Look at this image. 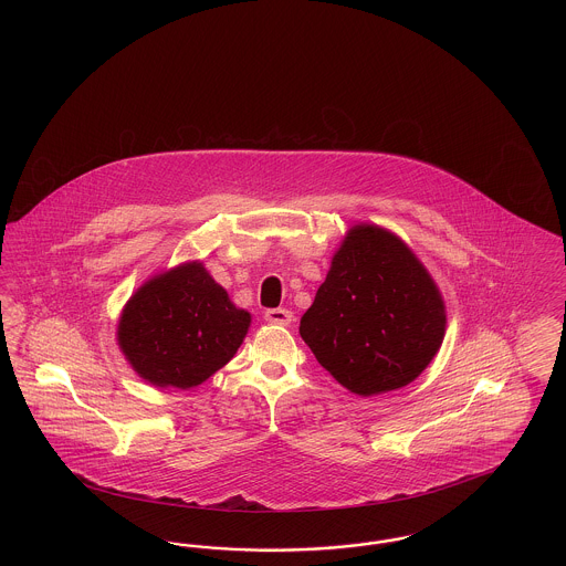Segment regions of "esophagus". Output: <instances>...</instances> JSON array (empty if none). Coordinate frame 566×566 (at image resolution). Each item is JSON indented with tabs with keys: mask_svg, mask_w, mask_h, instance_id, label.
<instances>
[{
	"mask_svg": "<svg viewBox=\"0 0 566 566\" xmlns=\"http://www.w3.org/2000/svg\"><path fill=\"white\" fill-rule=\"evenodd\" d=\"M265 321L271 324H280V326H289L293 323V312L284 310V307H275L265 312Z\"/></svg>",
	"mask_w": 566,
	"mask_h": 566,
	"instance_id": "esophagus-1",
	"label": "esophagus"
}]
</instances>
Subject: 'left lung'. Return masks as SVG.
<instances>
[{
	"label": "left lung",
	"mask_w": 566,
	"mask_h": 566,
	"mask_svg": "<svg viewBox=\"0 0 566 566\" xmlns=\"http://www.w3.org/2000/svg\"><path fill=\"white\" fill-rule=\"evenodd\" d=\"M446 323L441 291L416 252L397 233L358 222L335 250L298 333L344 388L374 397L429 367Z\"/></svg>",
	"instance_id": "1"
}]
</instances>
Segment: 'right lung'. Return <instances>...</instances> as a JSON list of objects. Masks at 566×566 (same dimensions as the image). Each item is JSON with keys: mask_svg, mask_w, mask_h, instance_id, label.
Here are the masks:
<instances>
[{"mask_svg": "<svg viewBox=\"0 0 566 566\" xmlns=\"http://www.w3.org/2000/svg\"><path fill=\"white\" fill-rule=\"evenodd\" d=\"M252 316L201 261L148 277L125 303L116 342L137 376L159 388H195L242 346Z\"/></svg>", "mask_w": 566, "mask_h": 566, "instance_id": "obj_1", "label": "right lung"}]
</instances>
